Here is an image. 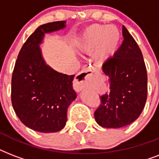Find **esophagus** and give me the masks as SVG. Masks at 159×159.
Returning a JSON list of instances; mask_svg holds the SVG:
<instances>
[{
	"label": "esophagus",
	"instance_id": "34e87169",
	"mask_svg": "<svg viewBox=\"0 0 159 159\" xmlns=\"http://www.w3.org/2000/svg\"><path fill=\"white\" fill-rule=\"evenodd\" d=\"M96 72H97L96 69L92 67H86L82 68V71L78 73L74 80L73 82L74 89L77 92H80L81 90L83 89L91 80V76Z\"/></svg>",
	"mask_w": 159,
	"mask_h": 159
}]
</instances>
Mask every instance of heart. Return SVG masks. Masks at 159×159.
<instances>
[{
    "mask_svg": "<svg viewBox=\"0 0 159 159\" xmlns=\"http://www.w3.org/2000/svg\"><path fill=\"white\" fill-rule=\"evenodd\" d=\"M121 39V33L116 25L94 24L83 32L79 42L80 49L90 53L97 49V57L105 61L117 50Z\"/></svg>",
    "mask_w": 159,
    "mask_h": 159,
    "instance_id": "obj_1",
    "label": "heart"
}]
</instances>
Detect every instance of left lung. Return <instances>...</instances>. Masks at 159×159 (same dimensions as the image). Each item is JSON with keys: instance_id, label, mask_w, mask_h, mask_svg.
Segmentation results:
<instances>
[{"instance_id": "left-lung-1", "label": "left lung", "mask_w": 159, "mask_h": 159, "mask_svg": "<svg viewBox=\"0 0 159 159\" xmlns=\"http://www.w3.org/2000/svg\"><path fill=\"white\" fill-rule=\"evenodd\" d=\"M122 34L121 46L102 66L111 91L100 97L101 105L94 116L104 128L118 129L133 123L147 100L148 77L142 52L125 26Z\"/></svg>"}]
</instances>
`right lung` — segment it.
Wrapping results in <instances>:
<instances>
[{
  "instance_id": "right-lung-1",
  "label": "right lung",
  "mask_w": 159,
  "mask_h": 159,
  "mask_svg": "<svg viewBox=\"0 0 159 159\" xmlns=\"http://www.w3.org/2000/svg\"><path fill=\"white\" fill-rule=\"evenodd\" d=\"M55 21L36 29L22 46L11 79V102L20 121L33 130L54 133L67 122L68 106L77 97L72 88L74 75L54 71L46 64L39 44L44 34L65 28Z\"/></svg>"
}]
</instances>
